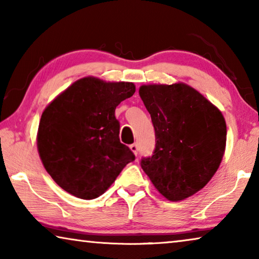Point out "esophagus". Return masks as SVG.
<instances>
[{
	"mask_svg": "<svg viewBox=\"0 0 259 259\" xmlns=\"http://www.w3.org/2000/svg\"><path fill=\"white\" fill-rule=\"evenodd\" d=\"M130 150L133 151V153H134L135 155H137L138 154V145H137V144H131Z\"/></svg>",
	"mask_w": 259,
	"mask_h": 259,
	"instance_id": "obj_1",
	"label": "esophagus"
}]
</instances>
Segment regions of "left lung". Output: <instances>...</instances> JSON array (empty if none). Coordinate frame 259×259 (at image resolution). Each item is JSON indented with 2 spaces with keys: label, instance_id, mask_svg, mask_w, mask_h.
Wrapping results in <instances>:
<instances>
[{
  "label": "left lung",
  "instance_id": "left-lung-1",
  "mask_svg": "<svg viewBox=\"0 0 259 259\" xmlns=\"http://www.w3.org/2000/svg\"><path fill=\"white\" fill-rule=\"evenodd\" d=\"M155 130V150L140 165L159 193L182 201L207 185L226 146V122L212 103L186 83L139 88Z\"/></svg>",
  "mask_w": 259,
  "mask_h": 259
}]
</instances>
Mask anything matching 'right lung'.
Instances as JSON below:
<instances>
[{
	"mask_svg": "<svg viewBox=\"0 0 259 259\" xmlns=\"http://www.w3.org/2000/svg\"><path fill=\"white\" fill-rule=\"evenodd\" d=\"M133 82L82 77L48 105L37 130V151L48 174L76 198H98L135 160L120 142L115 108L135 94Z\"/></svg>",
	"mask_w": 259,
	"mask_h": 259,
	"instance_id": "right-lung-1",
	"label": "right lung"
}]
</instances>
